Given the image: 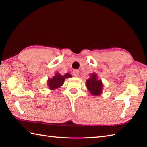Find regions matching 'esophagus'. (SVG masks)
Segmentation results:
<instances>
[{"label": "esophagus", "instance_id": "obj_1", "mask_svg": "<svg viewBox=\"0 0 147 147\" xmlns=\"http://www.w3.org/2000/svg\"><path fill=\"white\" fill-rule=\"evenodd\" d=\"M73 75H74V76L78 77V76H79V71H78V70H74V71H73Z\"/></svg>", "mask_w": 147, "mask_h": 147}]
</instances>
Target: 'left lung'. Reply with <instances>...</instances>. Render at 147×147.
I'll return each mask as SVG.
<instances>
[{"mask_svg":"<svg viewBox=\"0 0 147 147\" xmlns=\"http://www.w3.org/2000/svg\"><path fill=\"white\" fill-rule=\"evenodd\" d=\"M86 85L91 95L99 96L102 94L104 84L101 80L98 79L96 73L90 74L89 78L86 81Z\"/></svg>","mask_w":147,"mask_h":147,"instance_id":"left-lung-1","label":"left lung"}]
</instances>
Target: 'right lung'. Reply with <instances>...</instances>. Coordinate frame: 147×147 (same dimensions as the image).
Masks as SVG:
<instances>
[{"mask_svg":"<svg viewBox=\"0 0 147 147\" xmlns=\"http://www.w3.org/2000/svg\"><path fill=\"white\" fill-rule=\"evenodd\" d=\"M73 76L69 73L65 74L64 75H61L58 72H56V73H55L54 76L52 78L48 79L47 86L50 90H55L63 85L65 78H69Z\"/></svg>","mask_w":147,"mask_h":147,"instance_id":"right-lung-1","label":"right lung"}]
</instances>
